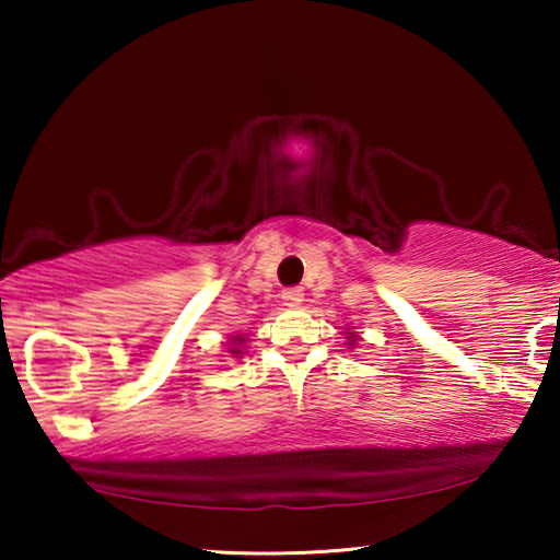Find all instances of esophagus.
I'll return each mask as SVG.
<instances>
[{
  "instance_id": "34e87169",
  "label": "esophagus",
  "mask_w": 560,
  "mask_h": 560,
  "mask_svg": "<svg viewBox=\"0 0 560 560\" xmlns=\"http://www.w3.org/2000/svg\"><path fill=\"white\" fill-rule=\"evenodd\" d=\"M281 301H283V306H289V308L299 306V303L303 301V289H299V287L283 289V291H281Z\"/></svg>"
}]
</instances>
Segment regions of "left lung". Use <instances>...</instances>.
Returning a JSON list of instances; mask_svg holds the SVG:
<instances>
[{
	"instance_id": "8db88e82",
	"label": "left lung",
	"mask_w": 560,
	"mask_h": 560,
	"mask_svg": "<svg viewBox=\"0 0 560 560\" xmlns=\"http://www.w3.org/2000/svg\"><path fill=\"white\" fill-rule=\"evenodd\" d=\"M348 338H353V336H348Z\"/></svg>"
}]
</instances>
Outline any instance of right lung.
Masks as SVG:
<instances>
[{"instance_id": "right-lung-1", "label": "right lung", "mask_w": 560, "mask_h": 560, "mask_svg": "<svg viewBox=\"0 0 560 560\" xmlns=\"http://www.w3.org/2000/svg\"><path fill=\"white\" fill-rule=\"evenodd\" d=\"M232 353H240V350H232Z\"/></svg>"}]
</instances>
